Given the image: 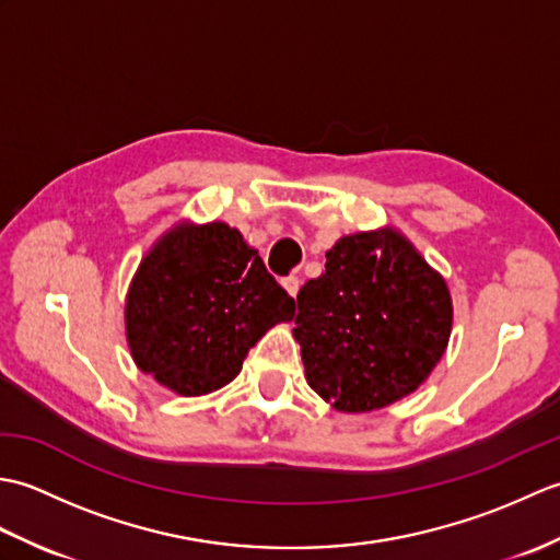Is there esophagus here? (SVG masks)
<instances>
[{
  "mask_svg": "<svg viewBox=\"0 0 560 560\" xmlns=\"http://www.w3.org/2000/svg\"><path fill=\"white\" fill-rule=\"evenodd\" d=\"M281 287L287 289V291H289V295H293V299H295V295H299V291H301V279H299V277H293V273H291V277L281 279Z\"/></svg>",
  "mask_w": 560,
  "mask_h": 560,
  "instance_id": "1",
  "label": "esophagus"
}]
</instances>
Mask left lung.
<instances>
[{"label":"left lung","instance_id":"obj_1","mask_svg":"<svg viewBox=\"0 0 560 560\" xmlns=\"http://www.w3.org/2000/svg\"><path fill=\"white\" fill-rule=\"evenodd\" d=\"M325 257L299 291L293 329L307 385L341 411L387 407L445 353L450 291L395 231L347 235Z\"/></svg>","mask_w":560,"mask_h":560}]
</instances>
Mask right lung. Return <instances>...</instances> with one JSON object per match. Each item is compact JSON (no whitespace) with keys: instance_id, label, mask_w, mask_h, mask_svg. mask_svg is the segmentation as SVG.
Instances as JSON below:
<instances>
[{"instance_id":"right-lung-1","label":"right lung","mask_w":560,"mask_h":560,"mask_svg":"<svg viewBox=\"0 0 560 560\" xmlns=\"http://www.w3.org/2000/svg\"><path fill=\"white\" fill-rule=\"evenodd\" d=\"M293 315L295 301L225 223L163 235L125 307L137 365L185 397L229 385L265 331Z\"/></svg>"}]
</instances>
